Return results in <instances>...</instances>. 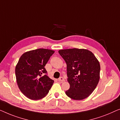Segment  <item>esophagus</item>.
I'll use <instances>...</instances> for the list:
<instances>
[{"instance_id": "34e87169", "label": "esophagus", "mask_w": 120, "mask_h": 120, "mask_svg": "<svg viewBox=\"0 0 120 120\" xmlns=\"http://www.w3.org/2000/svg\"><path fill=\"white\" fill-rule=\"evenodd\" d=\"M58 80L60 82H65V79H64V78L63 77H60L59 78V79H58Z\"/></svg>"}]
</instances>
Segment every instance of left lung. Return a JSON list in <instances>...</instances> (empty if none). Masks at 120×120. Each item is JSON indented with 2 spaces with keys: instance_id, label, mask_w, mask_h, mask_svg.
<instances>
[{
  "instance_id": "left-lung-1",
  "label": "left lung",
  "mask_w": 120,
  "mask_h": 120,
  "mask_svg": "<svg viewBox=\"0 0 120 120\" xmlns=\"http://www.w3.org/2000/svg\"><path fill=\"white\" fill-rule=\"evenodd\" d=\"M67 65L70 89L65 92L75 100L89 97L96 89L100 78V64L91 52L72 48L59 50Z\"/></svg>"
}]
</instances>
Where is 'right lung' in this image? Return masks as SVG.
Listing matches in <instances>:
<instances>
[{"label": "right lung", "instance_id": "obj_1", "mask_svg": "<svg viewBox=\"0 0 120 120\" xmlns=\"http://www.w3.org/2000/svg\"><path fill=\"white\" fill-rule=\"evenodd\" d=\"M54 51L40 48L26 52L19 58L16 68V80L19 90L33 100L43 98L54 82L47 75L45 66Z\"/></svg>", "mask_w": 120, "mask_h": 120}]
</instances>
